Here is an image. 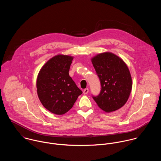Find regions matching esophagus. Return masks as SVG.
Here are the masks:
<instances>
[{"label": "esophagus", "mask_w": 161, "mask_h": 161, "mask_svg": "<svg viewBox=\"0 0 161 161\" xmlns=\"http://www.w3.org/2000/svg\"><path fill=\"white\" fill-rule=\"evenodd\" d=\"M88 92H89V89H88V88H86V89H85L83 90V94H88Z\"/></svg>", "instance_id": "34e87169"}]
</instances>
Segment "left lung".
Returning <instances> with one entry per match:
<instances>
[{"label":"left lung","instance_id":"left-lung-1","mask_svg":"<svg viewBox=\"0 0 161 161\" xmlns=\"http://www.w3.org/2000/svg\"><path fill=\"white\" fill-rule=\"evenodd\" d=\"M100 80L101 90L92 98L106 112L115 111L127 102L132 88V79L125 62L119 56L106 52L91 58Z\"/></svg>","mask_w":161,"mask_h":161}]
</instances>
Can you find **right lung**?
<instances>
[{"mask_svg": "<svg viewBox=\"0 0 161 161\" xmlns=\"http://www.w3.org/2000/svg\"><path fill=\"white\" fill-rule=\"evenodd\" d=\"M73 59L70 55H57L42 66L37 77V93L41 103L56 115L71 109L83 92L69 76Z\"/></svg>", "mask_w": 161, "mask_h": 161, "instance_id": "1", "label": "right lung"}]
</instances>
